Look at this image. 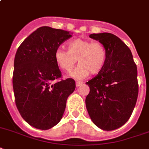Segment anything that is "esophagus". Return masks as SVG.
<instances>
[{
    "label": "esophagus",
    "instance_id": "obj_1",
    "mask_svg": "<svg viewBox=\"0 0 149 149\" xmlns=\"http://www.w3.org/2000/svg\"><path fill=\"white\" fill-rule=\"evenodd\" d=\"M82 84H83V82L77 81V82H76V87H77V88H78V87H80V86Z\"/></svg>",
    "mask_w": 149,
    "mask_h": 149
}]
</instances>
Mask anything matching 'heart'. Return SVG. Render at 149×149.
<instances>
[{
	"mask_svg": "<svg viewBox=\"0 0 149 149\" xmlns=\"http://www.w3.org/2000/svg\"><path fill=\"white\" fill-rule=\"evenodd\" d=\"M55 61L60 69L70 73L77 62L80 64L72 76L76 79L88 77L90 73L97 74L105 65L107 50L99 42L76 39L68 43V51L58 48L55 50Z\"/></svg>",
	"mask_w": 149,
	"mask_h": 149,
	"instance_id": "b5f03b06",
	"label": "heart"
}]
</instances>
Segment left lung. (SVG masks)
Instances as JSON below:
<instances>
[{
  "label": "left lung",
  "instance_id": "1",
  "mask_svg": "<svg viewBox=\"0 0 149 149\" xmlns=\"http://www.w3.org/2000/svg\"><path fill=\"white\" fill-rule=\"evenodd\" d=\"M89 36L105 46L107 59L101 72L86 83L90 88L86 107L100 129L116 130L128 121L136 106L137 67L130 49L116 36L103 33Z\"/></svg>",
  "mask_w": 149,
  "mask_h": 149
}]
</instances>
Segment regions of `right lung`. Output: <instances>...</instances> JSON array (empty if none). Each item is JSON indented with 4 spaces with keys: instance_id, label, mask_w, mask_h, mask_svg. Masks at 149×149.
<instances>
[{
    "instance_id": "obj_1",
    "label": "right lung",
    "mask_w": 149,
    "mask_h": 149,
    "mask_svg": "<svg viewBox=\"0 0 149 149\" xmlns=\"http://www.w3.org/2000/svg\"><path fill=\"white\" fill-rule=\"evenodd\" d=\"M71 37L65 30L42 26L20 44L16 53V105L23 120L39 130H49L59 123L68 97L75 89L73 79H61L54 58L55 50Z\"/></svg>"
}]
</instances>
